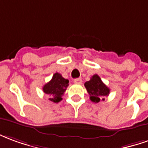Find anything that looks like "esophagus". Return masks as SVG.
<instances>
[{"label": "esophagus", "mask_w": 148, "mask_h": 148, "mask_svg": "<svg viewBox=\"0 0 148 148\" xmlns=\"http://www.w3.org/2000/svg\"><path fill=\"white\" fill-rule=\"evenodd\" d=\"M74 83H75V84H82V79H80V78H78V79H74Z\"/></svg>", "instance_id": "1"}]
</instances>
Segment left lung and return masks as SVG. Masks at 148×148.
Returning <instances> with one entry per match:
<instances>
[{"label":"left lung","instance_id":"left-lung-1","mask_svg":"<svg viewBox=\"0 0 148 148\" xmlns=\"http://www.w3.org/2000/svg\"><path fill=\"white\" fill-rule=\"evenodd\" d=\"M86 89L90 96V99L94 103H99L101 99L104 100V96H108L110 89L103 83L97 74L93 75L89 81L84 84Z\"/></svg>","mask_w":148,"mask_h":148}]
</instances>
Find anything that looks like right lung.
I'll return each instance as SVG.
<instances>
[{"instance_id": "obj_1", "label": "right lung", "mask_w": 148, "mask_h": 148, "mask_svg": "<svg viewBox=\"0 0 148 148\" xmlns=\"http://www.w3.org/2000/svg\"><path fill=\"white\" fill-rule=\"evenodd\" d=\"M69 79H64L60 73L56 72L52 79L43 87L44 92L50 96L49 100L53 103H59L62 100V96L69 86Z\"/></svg>"}]
</instances>
